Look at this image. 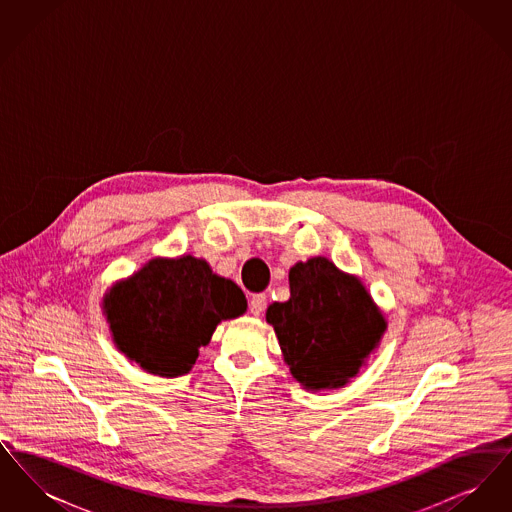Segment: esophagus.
Segmentation results:
<instances>
[{
  "instance_id": "esophagus-1",
  "label": "esophagus",
  "mask_w": 512,
  "mask_h": 512,
  "mask_svg": "<svg viewBox=\"0 0 512 512\" xmlns=\"http://www.w3.org/2000/svg\"><path fill=\"white\" fill-rule=\"evenodd\" d=\"M265 307H267V295H265V293H257V295H253V297L249 299V311H251V315H255V317L263 315Z\"/></svg>"
}]
</instances>
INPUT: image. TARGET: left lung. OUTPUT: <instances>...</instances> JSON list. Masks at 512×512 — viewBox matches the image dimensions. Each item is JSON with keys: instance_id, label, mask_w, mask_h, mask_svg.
I'll list each match as a JSON object with an SVG mask.
<instances>
[{"instance_id": "1", "label": "left lung", "mask_w": 512, "mask_h": 512, "mask_svg": "<svg viewBox=\"0 0 512 512\" xmlns=\"http://www.w3.org/2000/svg\"><path fill=\"white\" fill-rule=\"evenodd\" d=\"M267 322L293 378L311 391L345 386L386 330L365 286L324 257L290 268V299L272 303Z\"/></svg>"}]
</instances>
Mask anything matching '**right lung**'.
Here are the masks:
<instances>
[{"instance_id":"right-lung-1","label":"right lung","mask_w":512,"mask_h":512,"mask_svg":"<svg viewBox=\"0 0 512 512\" xmlns=\"http://www.w3.org/2000/svg\"><path fill=\"white\" fill-rule=\"evenodd\" d=\"M245 295L201 259H153L103 299L117 347L147 372L186 374L217 324L244 315Z\"/></svg>"}]
</instances>
